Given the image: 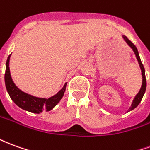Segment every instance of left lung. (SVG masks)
<instances>
[{"mask_svg": "<svg viewBox=\"0 0 150 150\" xmlns=\"http://www.w3.org/2000/svg\"><path fill=\"white\" fill-rule=\"evenodd\" d=\"M123 38L125 39L126 43H127V44H128V45L132 48V50H133V52H134V54H135L136 58H137V61H138L139 65H140V67H141V70H142V88H141V89H140V91H139L138 93L137 94L135 98L133 99L132 104H131V107L129 108V111H132V109H134L135 108L137 107V105L141 103L142 98H143V96H144V94H145V90H146V79H145V68H144V66H143V64L142 63V61H141V59H140V56H139L138 50H137V47H136L135 45H134V44H133L130 40L128 39V38L126 37V36L123 35Z\"/></svg>", "mask_w": 150, "mask_h": 150, "instance_id": "left-lung-1", "label": "left lung"}]
</instances>
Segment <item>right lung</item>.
<instances>
[{
    "instance_id": "right-lung-1",
    "label": "right lung",
    "mask_w": 150,
    "mask_h": 150,
    "mask_svg": "<svg viewBox=\"0 0 150 150\" xmlns=\"http://www.w3.org/2000/svg\"><path fill=\"white\" fill-rule=\"evenodd\" d=\"M10 56H8L7 61H6V68H5V82L6 89L8 91L9 96L12 99V100L14 102L15 104L20 107L22 109H24L28 112H30L33 113H40L42 111H50L55 107L59 101L64 95L66 91V83L63 88L54 96L48 98H39L27 94L24 91L20 90L19 88L15 85L10 75L9 71V59Z\"/></svg>"
}]
</instances>
